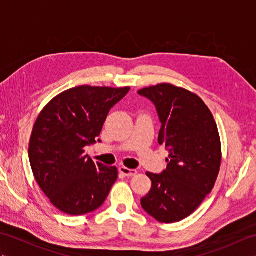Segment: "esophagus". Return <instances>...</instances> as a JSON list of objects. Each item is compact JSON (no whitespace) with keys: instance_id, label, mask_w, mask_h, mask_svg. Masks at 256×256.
Here are the masks:
<instances>
[{"instance_id":"esophagus-1","label":"esophagus","mask_w":256,"mask_h":256,"mask_svg":"<svg viewBox=\"0 0 256 256\" xmlns=\"http://www.w3.org/2000/svg\"><path fill=\"white\" fill-rule=\"evenodd\" d=\"M120 172H122L124 176H128V177H132V176H135L138 174V172L135 170H130V168L125 167V166H121L118 168Z\"/></svg>"}]
</instances>
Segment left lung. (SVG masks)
I'll list each match as a JSON object with an SVG mask.
<instances>
[{"label":"left lung","mask_w":256,"mask_h":256,"mask_svg":"<svg viewBox=\"0 0 256 256\" xmlns=\"http://www.w3.org/2000/svg\"><path fill=\"white\" fill-rule=\"evenodd\" d=\"M154 103L162 123L160 145L170 150L162 174L148 172L143 209L164 224L182 221L202 204L219 175L222 152L218 126L209 108L194 92L172 84L138 91Z\"/></svg>","instance_id":"left-lung-1"}]
</instances>
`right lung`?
Instances as JSON below:
<instances>
[{"mask_svg":"<svg viewBox=\"0 0 256 256\" xmlns=\"http://www.w3.org/2000/svg\"><path fill=\"white\" fill-rule=\"evenodd\" d=\"M130 86H79L47 103L32 126L28 157L40 189L72 216L94 211L118 179V168L94 162L84 148L94 144L111 108Z\"/></svg>","mask_w":256,"mask_h":256,"instance_id":"right-lung-1","label":"right lung"}]
</instances>
